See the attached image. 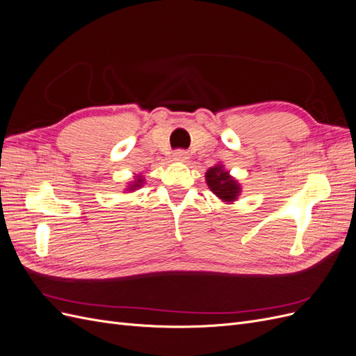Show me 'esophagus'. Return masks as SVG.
<instances>
[{
	"label": "esophagus",
	"mask_w": 356,
	"mask_h": 356,
	"mask_svg": "<svg viewBox=\"0 0 356 356\" xmlns=\"http://www.w3.org/2000/svg\"><path fill=\"white\" fill-rule=\"evenodd\" d=\"M188 159V153L186 152V149H177V152L174 153V160L177 161H186Z\"/></svg>",
	"instance_id": "esophagus-1"
}]
</instances>
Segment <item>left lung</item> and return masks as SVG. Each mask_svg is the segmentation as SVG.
Wrapping results in <instances>:
<instances>
[{"label": "left lung", "mask_w": 356, "mask_h": 356, "mask_svg": "<svg viewBox=\"0 0 356 356\" xmlns=\"http://www.w3.org/2000/svg\"><path fill=\"white\" fill-rule=\"evenodd\" d=\"M207 182L209 188L220 199L225 202H232L238 197L241 187L238 182L232 179L229 172L222 170V166H213L207 172Z\"/></svg>", "instance_id": "1"}]
</instances>
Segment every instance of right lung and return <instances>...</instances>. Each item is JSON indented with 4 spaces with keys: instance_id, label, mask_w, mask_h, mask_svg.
<instances>
[{
    "instance_id": "1",
    "label": "right lung",
    "mask_w": 356,
    "mask_h": 356,
    "mask_svg": "<svg viewBox=\"0 0 356 356\" xmlns=\"http://www.w3.org/2000/svg\"><path fill=\"white\" fill-rule=\"evenodd\" d=\"M143 178L141 177H138V179H136V182H135V184L134 186H131V187H139V186H143ZM131 190H134V188H131Z\"/></svg>"
}]
</instances>
